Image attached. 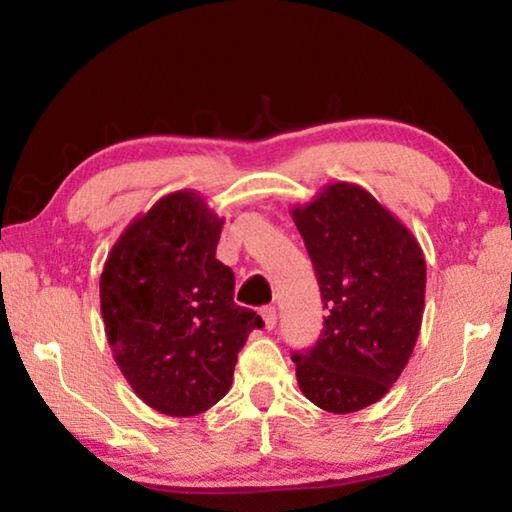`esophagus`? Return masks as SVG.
I'll use <instances>...</instances> for the list:
<instances>
[{
	"label": "esophagus",
	"mask_w": 512,
	"mask_h": 512,
	"mask_svg": "<svg viewBox=\"0 0 512 512\" xmlns=\"http://www.w3.org/2000/svg\"><path fill=\"white\" fill-rule=\"evenodd\" d=\"M262 316H264V323H266V328H269V330L278 326V312H275L273 305H266L262 310Z\"/></svg>",
	"instance_id": "esophagus-1"
}]
</instances>
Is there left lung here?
I'll list each match as a JSON object with an SVG mask.
<instances>
[{
  "mask_svg": "<svg viewBox=\"0 0 512 512\" xmlns=\"http://www.w3.org/2000/svg\"><path fill=\"white\" fill-rule=\"evenodd\" d=\"M291 216L328 310L316 344L291 355L298 387L323 410L358 412L383 399L417 344L424 253L408 227L358 184H328Z\"/></svg>",
  "mask_w": 512,
  "mask_h": 512,
  "instance_id": "left-lung-1",
  "label": "left lung"
}]
</instances>
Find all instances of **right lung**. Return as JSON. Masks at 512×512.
Returning <instances> with one entry per match:
<instances>
[{"label": "right lung", "instance_id": "1", "mask_svg": "<svg viewBox=\"0 0 512 512\" xmlns=\"http://www.w3.org/2000/svg\"><path fill=\"white\" fill-rule=\"evenodd\" d=\"M221 227L198 193L175 191L127 225L104 264L113 358L161 415L193 417L221 401L248 335L264 326L234 303V273L216 259Z\"/></svg>", "mask_w": 512, "mask_h": 512}]
</instances>
